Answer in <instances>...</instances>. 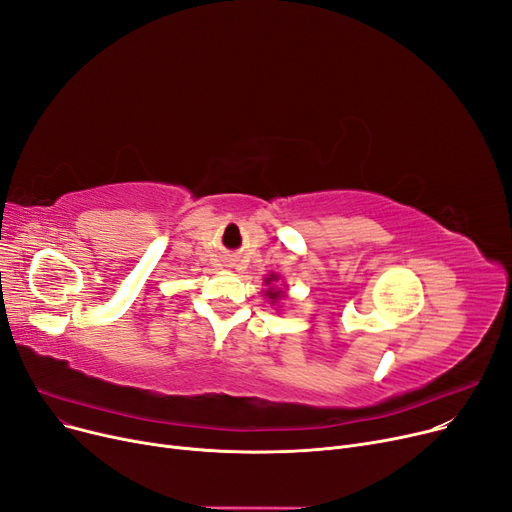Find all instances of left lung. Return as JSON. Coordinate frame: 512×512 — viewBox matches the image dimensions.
<instances>
[{
    "instance_id": "1",
    "label": "left lung",
    "mask_w": 512,
    "mask_h": 512,
    "mask_svg": "<svg viewBox=\"0 0 512 512\" xmlns=\"http://www.w3.org/2000/svg\"><path fill=\"white\" fill-rule=\"evenodd\" d=\"M272 280H276V276H270V278H267L265 282H267V284H270ZM280 294H282V290H272V288H270V290H267V297H270L272 301H276V299L280 297Z\"/></svg>"
}]
</instances>
